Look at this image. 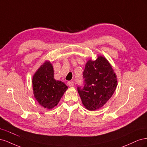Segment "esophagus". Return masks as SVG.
<instances>
[{
  "mask_svg": "<svg viewBox=\"0 0 147 147\" xmlns=\"http://www.w3.org/2000/svg\"><path fill=\"white\" fill-rule=\"evenodd\" d=\"M67 84L69 86H74V82H68Z\"/></svg>",
  "mask_w": 147,
  "mask_h": 147,
  "instance_id": "1",
  "label": "esophagus"
}]
</instances>
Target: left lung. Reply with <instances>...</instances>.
Instances as JSON below:
<instances>
[{"label":"left lung","instance_id":"left-lung-1","mask_svg":"<svg viewBox=\"0 0 147 147\" xmlns=\"http://www.w3.org/2000/svg\"><path fill=\"white\" fill-rule=\"evenodd\" d=\"M84 85L77 90L82 104L87 110L95 111L102 107L112 97L118 85L117 76L105 57L98 56L88 60L83 72Z\"/></svg>","mask_w":147,"mask_h":147}]
</instances>
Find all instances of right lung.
<instances>
[{
  "mask_svg": "<svg viewBox=\"0 0 147 147\" xmlns=\"http://www.w3.org/2000/svg\"><path fill=\"white\" fill-rule=\"evenodd\" d=\"M32 82L35 99L48 110L57 105L68 88L64 82L54 78V70L50 61L41 65L33 75Z\"/></svg>",
  "mask_w": 147,
  "mask_h": 147,
  "instance_id": "1",
  "label": "right lung"
}]
</instances>
